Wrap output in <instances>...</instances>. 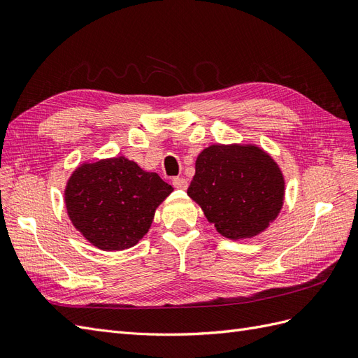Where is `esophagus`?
I'll return each instance as SVG.
<instances>
[{
  "instance_id": "esophagus-1",
  "label": "esophagus",
  "mask_w": 358,
  "mask_h": 358,
  "mask_svg": "<svg viewBox=\"0 0 358 358\" xmlns=\"http://www.w3.org/2000/svg\"><path fill=\"white\" fill-rule=\"evenodd\" d=\"M172 185L176 189H181V190H186L187 189V180L185 178H180V177H176L172 180Z\"/></svg>"
}]
</instances>
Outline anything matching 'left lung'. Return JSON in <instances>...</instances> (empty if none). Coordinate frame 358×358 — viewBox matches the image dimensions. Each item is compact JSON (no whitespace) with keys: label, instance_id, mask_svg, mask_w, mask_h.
Wrapping results in <instances>:
<instances>
[{"label":"left lung","instance_id":"left-lung-1","mask_svg":"<svg viewBox=\"0 0 358 358\" xmlns=\"http://www.w3.org/2000/svg\"><path fill=\"white\" fill-rule=\"evenodd\" d=\"M187 195L222 236L246 239L266 230L278 216L284 178L259 146L212 145L198 155Z\"/></svg>","mask_w":358,"mask_h":358}]
</instances>
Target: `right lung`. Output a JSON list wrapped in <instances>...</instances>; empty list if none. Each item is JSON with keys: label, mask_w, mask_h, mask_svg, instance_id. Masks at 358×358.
Segmentation results:
<instances>
[{"label": "right lung", "mask_w": 358, "mask_h": 358, "mask_svg": "<svg viewBox=\"0 0 358 358\" xmlns=\"http://www.w3.org/2000/svg\"><path fill=\"white\" fill-rule=\"evenodd\" d=\"M172 190L155 172L113 157L76 169L66 185L65 203L72 224L92 245L121 251L148 233L155 208Z\"/></svg>", "instance_id": "1"}]
</instances>
